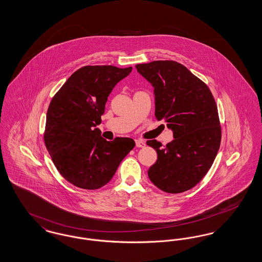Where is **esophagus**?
<instances>
[{"instance_id":"1","label":"esophagus","mask_w":262,"mask_h":262,"mask_svg":"<svg viewBox=\"0 0 262 262\" xmlns=\"http://www.w3.org/2000/svg\"><path fill=\"white\" fill-rule=\"evenodd\" d=\"M136 145H137V147H144L145 141L141 140V139H136Z\"/></svg>"}]
</instances>
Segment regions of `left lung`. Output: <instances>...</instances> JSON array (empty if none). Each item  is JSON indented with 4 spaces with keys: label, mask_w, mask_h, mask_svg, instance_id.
<instances>
[{
    "label": "left lung",
    "mask_w": 262,
    "mask_h": 262,
    "mask_svg": "<svg viewBox=\"0 0 262 262\" xmlns=\"http://www.w3.org/2000/svg\"><path fill=\"white\" fill-rule=\"evenodd\" d=\"M137 72L154 88L155 117L173 129L174 140L157 152L150 181L163 191L181 193L195 187L211 168L221 142L218 109L209 88L174 61L138 63Z\"/></svg>",
    "instance_id": "obj_1"
}]
</instances>
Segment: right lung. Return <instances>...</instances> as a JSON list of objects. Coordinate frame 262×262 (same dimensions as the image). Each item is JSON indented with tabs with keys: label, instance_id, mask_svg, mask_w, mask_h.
I'll return each mask as SVG.
<instances>
[{
	"label": "right lung",
	"instance_id": "obj_1",
	"mask_svg": "<svg viewBox=\"0 0 262 262\" xmlns=\"http://www.w3.org/2000/svg\"><path fill=\"white\" fill-rule=\"evenodd\" d=\"M133 68L85 66L71 75L52 98L44 141L59 173L83 189H98L112 180L136 145L129 137L107 141L94 128L115 85Z\"/></svg>",
	"mask_w": 262,
	"mask_h": 262
}]
</instances>
